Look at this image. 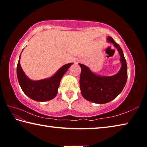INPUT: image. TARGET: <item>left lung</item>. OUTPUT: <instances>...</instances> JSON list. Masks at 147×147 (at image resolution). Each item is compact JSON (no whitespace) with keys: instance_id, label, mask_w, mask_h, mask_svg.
I'll list each match as a JSON object with an SVG mask.
<instances>
[{"instance_id":"obj_1","label":"left lung","mask_w":147,"mask_h":147,"mask_svg":"<svg viewBox=\"0 0 147 147\" xmlns=\"http://www.w3.org/2000/svg\"><path fill=\"white\" fill-rule=\"evenodd\" d=\"M107 41L113 45L120 54L121 67L113 76H100L94 74L85 65L79 63L81 67L80 88L83 97L96 104H105L115 99L123 91L128 78L127 65L120 46L111 37Z\"/></svg>"}]
</instances>
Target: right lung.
Returning a JSON list of instances; mask_svg holds the SVG:
<instances>
[{"label": "right lung", "mask_w": 147, "mask_h": 147, "mask_svg": "<svg viewBox=\"0 0 147 147\" xmlns=\"http://www.w3.org/2000/svg\"><path fill=\"white\" fill-rule=\"evenodd\" d=\"M21 55L17 66V75L19 85L24 94L32 100L38 102H45L53 99L58 93L61 78L73 63L64 65L50 78L35 81L30 79L22 69L20 64Z\"/></svg>", "instance_id": "right-lung-1"}]
</instances>
